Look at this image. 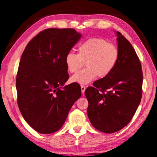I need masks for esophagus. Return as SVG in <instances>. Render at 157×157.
<instances>
[{"label": "esophagus", "mask_w": 157, "mask_h": 157, "mask_svg": "<svg viewBox=\"0 0 157 157\" xmlns=\"http://www.w3.org/2000/svg\"><path fill=\"white\" fill-rule=\"evenodd\" d=\"M85 89H86V86H84V85H81V91H82V94H84Z\"/></svg>", "instance_id": "1"}]
</instances>
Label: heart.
<instances>
[{"label":"heart","mask_w":157,"mask_h":157,"mask_svg":"<svg viewBox=\"0 0 157 157\" xmlns=\"http://www.w3.org/2000/svg\"><path fill=\"white\" fill-rule=\"evenodd\" d=\"M120 57L118 46L100 37H92L82 42L78 47V54L70 52L65 57L68 72L75 73L85 63L86 68L71 78V82L86 84L98 76L104 78L115 68Z\"/></svg>","instance_id":"obj_1"}]
</instances>
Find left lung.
I'll return each instance as SVG.
<instances>
[{
	"instance_id": "obj_1",
	"label": "left lung",
	"mask_w": 157,
	"mask_h": 157,
	"mask_svg": "<svg viewBox=\"0 0 157 157\" xmlns=\"http://www.w3.org/2000/svg\"><path fill=\"white\" fill-rule=\"evenodd\" d=\"M116 33L120 57L115 68L85 91L90 122L107 134L119 131L131 121L142 97L141 63L132 44Z\"/></svg>"
}]
</instances>
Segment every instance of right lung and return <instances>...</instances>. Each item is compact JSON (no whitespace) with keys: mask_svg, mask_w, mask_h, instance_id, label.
I'll use <instances>...</instances> for the list:
<instances>
[{"mask_svg":"<svg viewBox=\"0 0 157 157\" xmlns=\"http://www.w3.org/2000/svg\"><path fill=\"white\" fill-rule=\"evenodd\" d=\"M81 36L72 28L46 29L21 55L16 80L18 106L29 125L41 134L58 131L81 96L78 84L63 87L69 78L65 57Z\"/></svg>","mask_w":157,"mask_h":157,"instance_id":"add662e5","label":"right lung"}]
</instances>
